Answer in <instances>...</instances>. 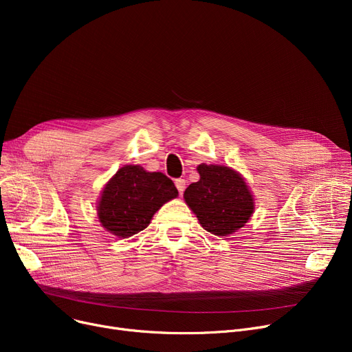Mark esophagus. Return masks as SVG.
Returning a JSON list of instances; mask_svg holds the SVG:
<instances>
[{
  "label": "esophagus",
  "instance_id": "1",
  "mask_svg": "<svg viewBox=\"0 0 352 352\" xmlns=\"http://www.w3.org/2000/svg\"><path fill=\"white\" fill-rule=\"evenodd\" d=\"M186 179H182V178H178V179H175V187H177V190H178V192L179 194H182L184 192V190H186Z\"/></svg>",
  "mask_w": 352,
  "mask_h": 352
}]
</instances>
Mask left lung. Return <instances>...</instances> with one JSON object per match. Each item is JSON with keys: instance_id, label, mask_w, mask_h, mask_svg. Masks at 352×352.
I'll list each match as a JSON object with an SVG mask.
<instances>
[{"instance_id": "1", "label": "left lung", "mask_w": 352, "mask_h": 352, "mask_svg": "<svg viewBox=\"0 0 352 352\" xmlns=\"http://www.w3.org/2000/svg\"><path fill=\"white\" fill-rule=\"evenodd\" d=\"M199 181L184 192L187 206L202 228L218 236H228L243 228L254 212V198L245 179L230 166H197Z\"/></svg>"}]
</instances>
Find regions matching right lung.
<instances>
[{
	"label": "right lung",
	"mask_w": 352,
	"mask_h": 352,
	"mask_svg": "<svg viewBox=\"0 0 352 352\" xmlns=\"http://www.w3.org/2000/svg\"><path fill=\"white\" fill-rule=\"evenodd\" d=\"M178 191L162 173H148L141 165H125L111 178L98 201L101 226L120 238L138 234L154 214Z\"/></svg>",
	"instance_id": "right-lung-1"
}]
</instances>
